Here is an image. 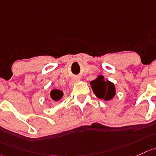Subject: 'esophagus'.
<instances>
[{
  "label": "esophagus",
  "instance_id": "obj_1",
  "mask_svg": "<svg viewBox=\"0 0 156 156\" xmlns=\"http://www.w3.org/2000/svg\"><path fill=\"white\" fill-rule=\"evenodd\" d=\"M74 83H76V80H73L70 82V85H73Z\"/></svg>",
  "mask_w": 156,
  "mask_h": 156
}]
</instances>
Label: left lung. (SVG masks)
Wrapping results in <instances>:
<instances>
[{"mask_svg":"<svg viewBox=\"0 0 156 156\" xmlns=\"http://www.w3.org/2000/svg\"><path fill=\"white\" fill-rule=\"evenodd\" d=\"M93 93L99 99L109 101L115 96V87L113 83L109 80H104V76L99 75L96 79L90 82Z\"/></svg>","mask_w":156,"mask_h":156,"instance_id":"1","label":"left lung"}]
</instances>
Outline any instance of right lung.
I'll use <instances>...</instances> for the list:
<instances>
[{"label":"right lung","mask_w":156,"mask_h":156,"mask_svg":"<svg viewBox=\"0 0 156 156\" xmlns=\"http://www.w3.org/2000/svg\"><path fill=\"white\" fill-rule=\"evenodd\" d=\"M50 96L53 101L57 102L62 99V97L63 96V92L59 90H53L50 91Z\"/></svg>","instance_id":"right-lung-1"}]
</instances>
